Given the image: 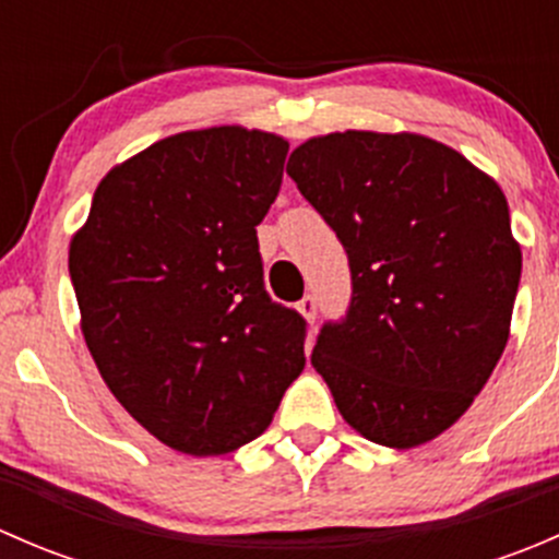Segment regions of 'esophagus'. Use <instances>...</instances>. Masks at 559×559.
Here are the masks:
<instances>
[{"instance_id": "obj_1", "label": "esophagus", "mask_w": 559, "mask_h": 559, "mask_svg": "<svg viewBox=\"0 0 559 559\" xmlns=\"http://www.w3.org/2000/svg\"><path fill=\"white\" fill-rule=\"evenodd\" d=\"M297 311L306 316V321H316V313H319V302H316L313 295H306L300 302H297Z\"/></svg>"}]
</instances>
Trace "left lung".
I'll list each match as a JSON object with an SVG mask.
<instances>
[{
	"label": "left lung",
	"mask_w": 559,
	"mask_h": 559,
	"mask_svg": "<svg viewBox=\"0 0 559 559\" xmlns=\"http://www.w3.org/2000/svg\"><path fill=\"white\" fill-rule=\"evenodd\" d=\"M286 173L352 267L346 319L311 362L368 441L414 449L454 425L492 376L522 275L503 189L414 132L321 134Z\"/></svg>",
	"instance_id": "1"
}]
</instances>
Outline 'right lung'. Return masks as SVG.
I'll return each mask as SVG.
<instances>
[{
	"label": "right lung",
	"mask_w": 559,
	"mask_h": 559,
	"mask_svg": "<svg viewBox=\"0 0 559 559\" xmlns=\"http://www.w3.org/2000/svg\"><path fill=\"white\" fill-rule=\"evenodd\" d=\"M289 143L211 127L159 140L99 180L70 240L86 346L134 421L191 456L267 430L306 368V319L264 292L257 224Z\"/></svg>",
	"instance_id": "add662e5"
}]
</instances>
